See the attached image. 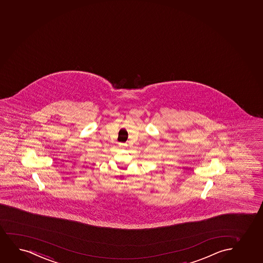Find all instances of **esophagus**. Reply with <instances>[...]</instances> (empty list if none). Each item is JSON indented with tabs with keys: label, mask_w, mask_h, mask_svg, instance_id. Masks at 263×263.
Masks as SVG:
<instances>
[{
	"label": "esophagus",
	"mask_w": 263,
	"mask_h": 263,
	"mask_svg": "<svg viewBox=\"0 0 263 263\" xmlns=\"http://www.w3.org/2000/svg\"><path fill=\"white\" fill-rule=\"evenodd\" d=\"M126 145V143H120V146H125Z\"/></svg>",
	"instance_id": "esophagus-1"
}]
</instances>
